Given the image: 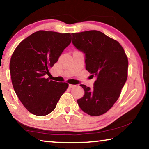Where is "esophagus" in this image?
<instances>
[{"label": "esophagus", "mask_w": 149, "mask_h": 149, "mask_svg": "<svg viewBox=\"0 0 149 149\" xmlns=\"http://www.w3.org/2000/svg\"><path fill=\"white\" fill-rule=\"evenodd\" d=\"M75 87V85L70 84V85H68V87L70 88V89H72V88H73V87Z\"/></svg>", "instance_id": "obj_1"}]
</instances>
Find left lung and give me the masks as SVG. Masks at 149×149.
I'll return each mask as SVG.
<instances>
[{"label":"left lung","instance_id":"8db88e82","mask_svg":"<svg viewBox=\"0 0 149 149\" xmlns=\"http://www.w3.org/2000/svg\"><path fill=\"white\" fill-rule=\"evenodd\" d=\"M72 43L85 54V68L95 77L93 89L81 84L84 95L77 102L84 112L102 115L118 99L127 77L128 60L118 41L91 30L72 33Z\"/></svg>","mask_w":149,"mask_h":149}]
</instances>
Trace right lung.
<instances>
[{"instance_id": "add662e5", "label": "right lung", "mask_w": 149, "mask_h": 149, "mask_svg": "<svg viewBox=\"0 0 149 149\" xmlns=\"http://www.w3.org/2000/svg\"><path fill=\"white\" fill-rule=\"evenodd\" d=\"M71 42V35L39 31L23 40L15 49L10 71L15 93L31 114L42 116L54 110L68 87L45 77Z\"/></svg>"}]
</instances>
